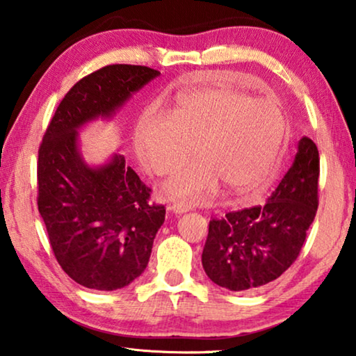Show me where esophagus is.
<instances>
[{
	"label": "esophagus",
	"mask_w": 356,
	"mask_h": 356,
	"mask_svg": "<svg viewBox=\"0 0 356 356\" xmlns=\"http://www.w3.org/2000/svg\"><path fill=\"white\" fill-rule=\"evenodd\" d=\"M170 210H171L172 213H176V215H182L185 212H188L190 206H186V204H172V206L170 207Z\"/></svg>",
	"instance_id": "obj_1"
}]
</instances>
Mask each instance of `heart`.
<instances>
[{
    "label": "heart",
    "instance_id": "obj_1",
    "mask_svg": "<svg viewBox=\"0 0 356 356\" xmlns=\"http://www.w3.org/2000/svg\"><path fill=\"white\" fill-rule=\"evenodd\" d=\"M286 116L272 100L227 88L196 89L182 95L172 114L150 106L135 127V150L159 176L184 168L163 185L166 197L206 200L220 186L227 191L261 190L272 180L284 141Z\"/></svg>",
    "mask_w": 356,
    "mask_h": 356
}]
</instances>
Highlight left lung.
<instances>
[{
    "label": "left lung",
    "instance_id": "left-lung-1",
    "mask_svg": "<svg viewBox=\"0 0 356 356\" xmlns=\"http://www.w3.org/2000/svg\"><path fill=\"white\" fill-rule=\"evenodd\" d=\"M318 160L314 141L303 136L292 166L265 206L209 222L202 267L215 284L234 292L254 291L295 262L317 212Z\"/></svg>",
    "mask_w": 356,
    "mask_h": 356
}]
</instances>
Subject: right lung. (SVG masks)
<instances>
[{
  "instance_id": "add662e5",
  "label": "right lung",
  "mask_w": 356,
  "mask_h": 356,
  "mask_svg": "<svg viewBox=\"0 0 356 356\" xmlns=\"http://www.w3.org/2000/svg\"><path fill=\"white\" fill-rule=\"evenodd\" d=\"M160 75L146 65L113 64L81 78L56 108L38 160V206L51 250L78 284L95 291L129 286L147 267L163 206L120 154L104 165L83 159L78 134L113 119L131 95Z\"/></svg>"
}]
</instances>
